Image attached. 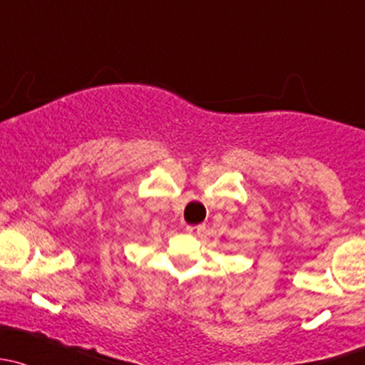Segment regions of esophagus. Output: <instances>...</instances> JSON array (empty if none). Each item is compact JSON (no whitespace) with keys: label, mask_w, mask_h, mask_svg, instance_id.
<instances>
[{"label":"esophagus","mask_w":365,"mask_h":365,"mask_svg":"<svg viewBox=\"0 0 365 365\" xmlns=\"http://www.w3.org/2000/svg\"><path fill=\"white\" fill-rule=\"evenodd\" d=\"M204 230V225H187L186 232L187 234H200Z\"/></svg>","instance_id":"1"}]
</instances>
